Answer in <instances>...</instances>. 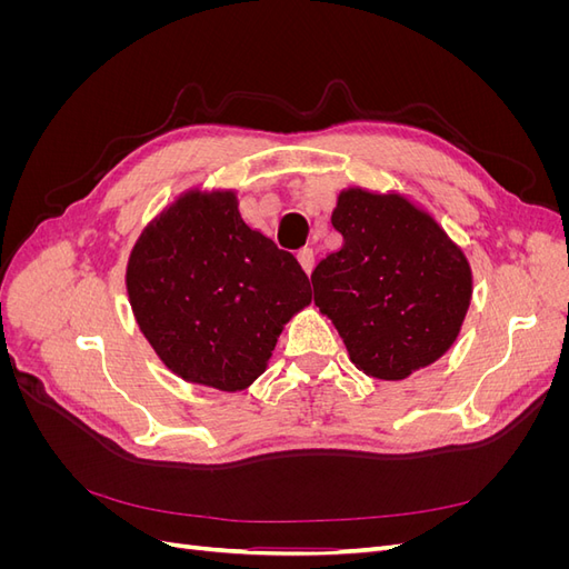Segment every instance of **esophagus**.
<instances>
[{
	"label": "esophagus",
	"mask_w": 569,
	"mask_h": 569,
	"mask_svg": "<svg viewBox=\"0 0 569 569\" xmlns=\"http://www.w3.org/2000/svg\"><path fill=\"white\" fill-rule=\"evenodd\" d=\"M297 258H299L301 268L306 270V274H311V272H313V266H316V253H313V249L303 247V249L297 253Z\"/></svg>",
	"instance_id": "34e87169"
}]
</instances>
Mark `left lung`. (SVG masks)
I'll list each match as a JSON object with an SVG mask.
<instances>
[{
	"instance_id": "8db88e82",
	"label": "left lung",
	"mask_w": 569,
	"mask_h": 569,
	"mask_svg": "<svg viewBox=\"0 0 569 569\" xmlns=\"http://www.w3.org/2000/svg\"><path fill=\"white\" fill-rule=\"evenodd\" d=\"M332 228L343 247L322 258L311 282L351 363L391 382L432 366L468 316V256L432 213L399 192L341 189Z\"/></svg>"
}]
</instances>
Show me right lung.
<instances>
[{"mask_svg": "<svg viewBox=\"0 0 569 569\" xmlns=\"http://www.w3.org/2000/svg\"><path fill=\"white\" fill-rule=\"evenodd\" d=\"M126 287L163 366L220 391L249 389L311 303L297 258L247 226L234 189L192 187L166 206L137 237Z\"/></svg>", "mask_w": 569, "mask_h": 569, "instance_id": "add662e5", "label": "right lung"}]
</instances>
